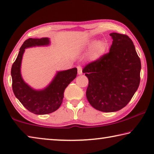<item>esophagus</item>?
<instances>
[{"label":"esophagus","mask_w":154,"mask_h":154,"mask_svg":"<svg viewBox=\"0 0 154 154\" xmlns=\"http://www.w3.org/2000/svg\"><path fill=\"white\" fill-rule=\"evenodd\" d=\"M77 72H78V74L79 75H82L83 72H82V68L81 66H78L77 67Z\"/></svg>","instance_id":"obj_1"}]
</instances>
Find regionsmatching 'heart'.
<instances>
[{"label": "heart", "mask_w": 154, "mask_h": 154, "mask_svg": "<svg viewBox=\"0 0 154 154\" xmlns=\"http://www.w3.org/2000/svg\"><path fill=\"white\" fill-rule=\"evenodd\" d=\"M88 47L90 48L88 52L87 57L91 61H96L104 56L107 49V44L105 41H95L92 40L88 43Z\"/></svg>", "instance_id": "heart-1"}]
</instances>
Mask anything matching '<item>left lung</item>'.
<instances>
[{
    "label": "left lung",
    "mask_w": 154,
    "mask_h": 154,
    "mask_svg": "<svg viewBox=\"0 0 154 154\" xmlns=\"http://www.w3.org/2000/svg\"><path fill=\"white\" fill-rule=\"evenodd\" d=\"M110 50L82 72L88 78V102L103 112H115L128 103L140 83L141 64L132 41L126 35L110 34Z\"/></svg>",
    "instance_id": "1"
}]
</instances>
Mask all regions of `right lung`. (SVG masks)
Returning <instances> with one entry per match:
<instances>
[{
  "label": "right lung",
  "instance_id": "add662e5",
  "mask_svg": "<svg viewBox=\"0 0 154 154\" xmlns=\"http://www.w3.org/2000/svg\"><path fill=\"white\" fill-rule=\"evenodd\" d=\"M49 43V38H30L26 40L11 67L12 88L15 97L26 109L36 115L48 114L56 111L63 100L64 90L77 74V68L57 72L51 82L40 90L33 89L24 82L21 75V64L25 49L48 45Z\"/></svg>",
  "mask_w": 154,
  "mask_h": 154
}]
</instances>
